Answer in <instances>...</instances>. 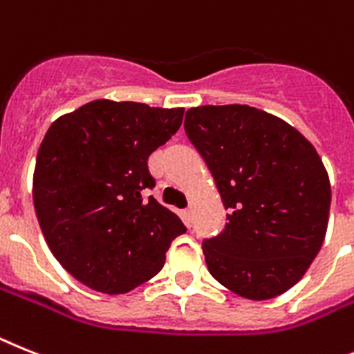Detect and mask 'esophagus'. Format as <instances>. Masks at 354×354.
Returning a JSON list of instances; mask_svg holds the SVG:
<instances>
[{
  "instance_id": "esophagus-1",
  "label": "esophagus",
  "mask_w": 354,
  "mask_h": 354,
  "mask_svg": "<svg viewBox=\"0 0 354 354\" xmlns=\"http://www.w3.org/2000/svg\"><path fill=\"white\" fill-rule=\"evenodd\" d=\"M182 216H183V221H185L187 225H191V223H192V209H191V207L183 210Z\"/></svg>"
}]
</instances>
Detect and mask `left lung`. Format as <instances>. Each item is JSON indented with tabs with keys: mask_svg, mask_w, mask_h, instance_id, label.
I'll list each match as a JSON object with an SVG mask.
<instances>
[{
	"mask_svg": "<svg viewBox=\"0 0 354 354\" xmlns=\"http://www.w3.org/2000/svg\"><path fill=\"white\" fill-rule=\"evenodd\" d=\"M185 133L228 210L223 232L201 245L210 275L252 301L290 290L328 228L331 187L315 147L281 118L241 104L191 108Z\"/></svg>",
	"mask_w": 354,
	"mask_h": 354,
	"instance_id": "8db88e82",
	"label": "left lung"
}]
</instances>
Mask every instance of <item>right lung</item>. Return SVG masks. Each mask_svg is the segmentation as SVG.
<instances>
[{"label": "right lung", "instance_id": "right-lung-1", "mask_svg": "<svg viewBox=\"0 0 354 354\" xmlns=\"http://www.w3.org/2000/svg\"><path fill=\"white\" fill-rule=\"evenodd\" d=\"M182 120L183 108L93 100L44 135L34 172L37 221L62 268L91 290L131 292L187 232L176 214L144 196L156 185L149 154Z\"/></svg>", "mask_w": 354, "mask_h": 354}]
</instances>
